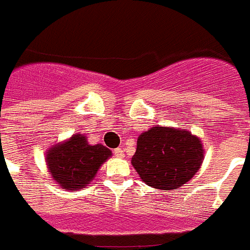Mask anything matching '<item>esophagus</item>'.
Segmentation results:
<instances>
[{"mask_svg": "<svg viewBox=\"0 0 250 250\" xmlns=\"http://www.w3.org/2000/svg\"><path fill=\"white\" fill-rule=\"evenodd\" d=\"M113 153H114V155L117 158H125V151H123L121 147H117V149H114V151H113Z\"/></svg>", "mask_w": 250, "mask_h": 250, "instance_id": "obj_1", "label": "esophagus"}]
</instances>
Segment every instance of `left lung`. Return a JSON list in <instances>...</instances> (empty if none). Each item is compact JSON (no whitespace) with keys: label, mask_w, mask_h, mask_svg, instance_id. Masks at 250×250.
<instances>
[{"label":"left lung","mask_w":250,"mask_h":250,"mask_svg":"<svg viewBox=\"0 0 250 250\" xmlns=\"http://www.w3.org/2000/svg\"><path fill=\"white\" fill-rule=\"evenodd\" d=\"M203 159L202 141L191 132L173 127H153L139 136L131 163L146 185L173 190L195 176Z\"/></svg>","instance_id":"left-lung-1"}]
</instances>
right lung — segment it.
<instances>
[{
	"mask_svg": "<svg viewBox=\"0 0 250 250\" xmlns=\"http://www.w3.org/2000/svg\"><path fill=\"white\" fill-rule=\"evenodd\" d=\"M109 157L111 151L106 146L90 145L86 136L78 133L50 147L46 163L51 177L60 188L77 191L92 181Z\"/></svg>",
	"mask_w": 250,
	"mask_h": 250,
	"instance_id": "right-lung-1",
	"label": "right lung"
}]
</instances>
